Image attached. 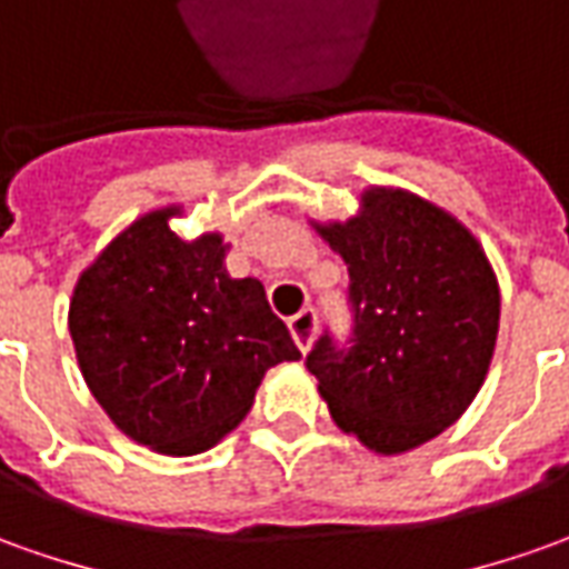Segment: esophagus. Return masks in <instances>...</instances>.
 <instances>
[{"instance_id":"1","label":"esophagus","mask_w":569,"mask_h":569,"mask_svg":"<svg viewBox=\"0 0 569 569\" xmlns=\"http://www.w3.org/2000/svg\"><path fill=\"white\" fill-rule=\"evenodd\" d=\"M289 333L296 339V346L301 351L311 349V342H315V333H317V311L315 308H305L299 311L296 317H289Z\"/></svg>"}]
</instances>
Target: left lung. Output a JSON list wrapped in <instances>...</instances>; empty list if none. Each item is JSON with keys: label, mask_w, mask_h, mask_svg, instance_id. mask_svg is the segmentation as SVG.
<instances>
[{"label": "left lung", "mask_w": 569, "mask_h": 569, "mask_svg": "<svg viewBox=\"0 0 569 569\" xmlns=\"http://www.w3.org/2000/svg\"><path fill=\"white\" fill-rule=\"evenodd\" d=\"M349 264V336L308 351L330 415L367 448L430 442L473 401L498 336V283L479 242L401 189H370L365 214L320 227Z\"/></svg>", "instance_id": "1"}]
</instances>
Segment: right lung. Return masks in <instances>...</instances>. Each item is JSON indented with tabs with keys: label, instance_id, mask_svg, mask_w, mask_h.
I'll return each mask as SVG.
<instances>
[{
	"label": "right lung",
	"instance_id": "1",
	"mask_svg": "<svg viewBox=\"0 0 569 569\" xmlns=\"http://www.w3.org/2000/svg\"><path fill=\"white\" fill-rule=\"evenodd\" d=\"M171 214L139 218L83 270L68 327L106 415L130 439L180 458L233 430L261 377L301 351L264 286L223 270L220 236L183 242Z\"/></svg>",
	"mask_w": 569,
	"mask_h": 569
}]
</instances>
